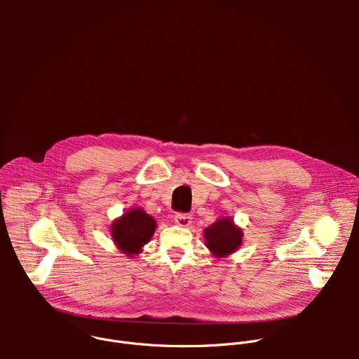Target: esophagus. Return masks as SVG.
<instances>
[{"instance_id": "34e87169", "label": "esophagus", "mask_w": 359, "mask_h": 359, "mask_svg": "<svg viewBox=\"0 0 359 359\" xmlns=\"http://www.w3.org/2000/svg\"><path fill=\"white\" fill-rule=\"evenodd\" d=\"M175 222H176V224H179L180 227H189L190 223H191V216L187 215V213H176Z\"/></svg>"}]
</instances>
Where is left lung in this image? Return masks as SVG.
Returning a JSON list of instances; mask_svg holds the SVG:
<instances>
[{
  "label": "left lung",
  "instance_id": "1",
  "mask_svg": "<svg viewBox=\"0 0 359 359\" xmlns=\"http://www.w3.org/2000/svg\"><path fill=\"white\" fill-rule=\"evenodd\" d=\"M204 238H206V245L216 257H226L241 245L243 231L236 227L233 220L219 219L216 223L204 229Z\"/></svg>",
  "mask_w": 359,
  "mask_h": 359
}]
</instances>
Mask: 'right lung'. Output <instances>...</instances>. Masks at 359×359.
Returning a JSON list of instances; mask_svg holds the SVG:
<instances>
[{
    "label": "right lung",
    "mask_w": 359,
    "mask_h": 359,
    "mask_svg": "<svg viewBox=\"0 0 359 359\" xmlns=\"http://www.w3.org/2000/svg\"><path fill=\"white\" fill-rule=\"evenodd\" d=\"M155 219L144 213L142 209H133L112 224L111 234L119 250L132 257L150 240L153 233H155Z\"/></svg>",
    "instance_id": "add662e5"
}]
</instances>
